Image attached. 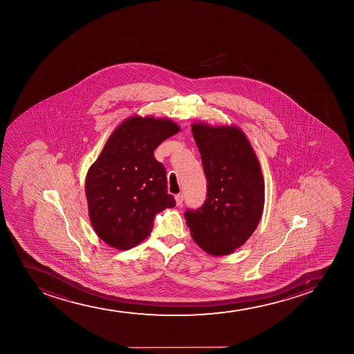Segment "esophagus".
<instances>
[{"instance_id":"34e87169","label":"esophagus","mask_w":354,"mask_h":354,"mask_svg":"<svg viewBox=\"0 0 354 354\" xmlns=\"http://www.w3.org/2000/svg\"><path fill=\"white\" fill-rule=\"evenodd\" d=\"M176 199V203H177V205H182V203H183V195L182 194H178V195L175 196Z\"/></svg>"}]
</instances>
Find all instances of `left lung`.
<instances>
[{
    "label": "left lung",
    "mask_w": 354,
    "mask_h": 354,
    "mask_svg": "<svg viewBox=\"0 0 354 354\" xmlns=\"http://www.w3.org/2000/svg\"><path fill=\"white\" fill-rule=\"evenodd\" d=\"M192 131L207 177V199L199 209H187L184 216L196 243L210 255L223 257L245 243L259 225L264 205L263 176L239 127L195 122Z\"/></svg>",
    "instance_id": "1"
}]
</instances>
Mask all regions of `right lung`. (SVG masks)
Here are the masks:
<instances>
[{"mask_svg":"<svg viewBox=\"0 0 354 354\" xmlns=\"http://www.w3.org/2000/svg\"><path fill=\"white\" fill-rule=\"evenodd\" d=\"M178 131L169 119L131 117L112 132L90 167L85 190L91 223L111 247L133 248L150 235L155 216L175 207L165 167L153 151Z\"/></svg>","mask_w":354,"mask_h":354,"instance_id":"right-lung-1","label":"right lung"}]
</instances>
